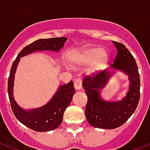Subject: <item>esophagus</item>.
Wrapping results in <instances>:
<instances>
[{"instance_id": "esophagus-1", "label": "esophagus", "mask_w": 150, "mask_h": 150, "mask_svg": "<svg viewBox=\"0 0 150 150\" xmlns=\"http://www.w3.org/2000/svg\"><path fill=\"white\" fill-rule=\"evenodd\" d=\"M74 86H75V88L77 90V91H80L82 90V80L81 79H76L74 82Z\"/></svg>"}]
</instances>
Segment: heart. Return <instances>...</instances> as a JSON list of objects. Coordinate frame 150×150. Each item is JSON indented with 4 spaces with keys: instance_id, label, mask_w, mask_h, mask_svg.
<instances>
[{
    "instance_id": "heart-1",
    "label": "heart",
    "mask_w": 150,
    "mask_h": 150,
    "mask_svg": "<svg viewBox=\"0 0 150 150\" xmlns=\"http://www.w3.org/2000/svg\"><path fill=\"white\" fill-rule=\"evenodd\" d=\"M70 62L75 67L88 65L86 69L88 75H96L106 68L110 59L108 50L99 46H87L75 50L70 54Z\"/></svg>"
}]
</instances>
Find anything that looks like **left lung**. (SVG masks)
<instances>
[{
	"mask_svg": "<svg viewBox=\"0 0 150 150\" xmlns=\"http://www.w3.org/2000/svg\"><path fill=\"white\" fill-rule=\"evenodd\" d=\"M117 50L113 64L94 76L83 79L82 85L88 96L85 116L92 127L113 129L125 123L134 112L140 99V75L135 59L122 43L112 41ZM120 72L128 77L129 84L120 100L107 101L101 96L112 76Z\"/></svg>",
	"mask_w": 150,
	"mask_h": 150,
	"instance_id": "obj_1",
	"label": "left lung"
}]
</instances>
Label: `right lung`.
<instances>
[{"mask_svg":"<svg viewBox=\"0 0 150 150\" xmlns=\"http://www.w3.org/2000/svg\"><path fill=\"white\" fill-rule=\"evenodd\" d=\"M67 40V38L64 37L37 40L21 50L12 65L8 82V94L12 110L21 124L36 132L51 131L61 125L63 113L75 93V88L72 81L67 84L59 85L52 98L46 104L36 108L24 109L18 105L13 96L15 74L18 63L21 58L36 51L59 52Z\"/></svg>","mask_w":150,"mask_h":150,"instance_id":"add662e5","label":"right lung"}]
</instances>
